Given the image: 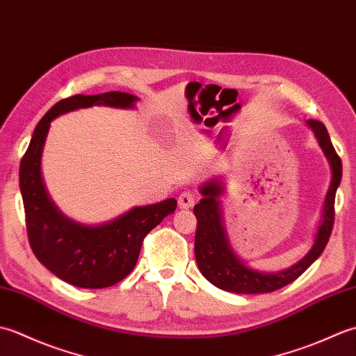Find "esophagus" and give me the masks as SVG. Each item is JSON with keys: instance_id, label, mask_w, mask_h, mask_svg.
<instances>
[{"instance_id": "esophagus-1", "label": "esophagus", "mask_w": 356, "mask_h": 356, "mask_svg": "<svg viewBox=\"0 0 356 356\" xmlns=\"http://www.w3.org/2000/svg\"><path fill=\"white\" fill-rule=\"evenodd\" d=\"M177 202H179V207L182 209H190L195 203V194L193 191H184L179 195Z\"/></svg>"}]
</instances>
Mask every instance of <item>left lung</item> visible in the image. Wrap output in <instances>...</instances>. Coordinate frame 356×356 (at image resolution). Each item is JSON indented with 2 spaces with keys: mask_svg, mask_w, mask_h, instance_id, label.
Returning a JSON list of instances; mask_svg holds the SVG:
<instances>
[{
  "mask_svg": "<svg viewBox=\"0 0 356 356\" xmlns=\"http://www.w3.org/2000/svg\"><path fill=\"white\" fill-rule=\"evenodd\" d=\"M306 124L311 127L316 140L327 157L332 180L324 199L321 222L315 234L314 245L303 259L293 266L278 272H260L248 268L241 261L229 245L228 234L225 229L223 213L220 207V195L223 194V180L214 179L200 186L203 199L194 207V216L197 218V231H195L194 252L197 266L209 283L218 289L236 293H266L274 292L280 287L292 283L311 264L318 259L326 248L335 220V194L341 182L343 165L341 159L332 145L329 133L320 120L309 119Z\"/></svg>",
  "mask_w": 356,
  "mask_h": 356,
  "instance_id": "1",
  "label": "left lung"
}]
</instances>
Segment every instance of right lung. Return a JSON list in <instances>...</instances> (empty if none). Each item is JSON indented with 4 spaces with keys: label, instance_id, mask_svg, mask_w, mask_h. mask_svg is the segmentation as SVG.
Instances as JSON below:
<instances>
[{
    "label": "right lung",
    "instance_id": "1",
    "mask_svg": "<svg viewBox=\"0 0 356 356\" xmlns=\"http://www.w3.org/2000/svg\"><path fill=\"white\" fill-rule=\"evenodd\" d=\"M136 101L134 95L122 92L76 95L59 101L36 125L21 159L19 188L30 248L45 268L73 286L101 289L124 280L138 263L143 238L176 211L177 200L136 207L115 220L96 226L65 217L49 197L41 176V157L50 122L64 113L93 105L134 108Z\"/></svg>",
    "mask_w": 356,
    "mask_h": 356
}]
</instances>
